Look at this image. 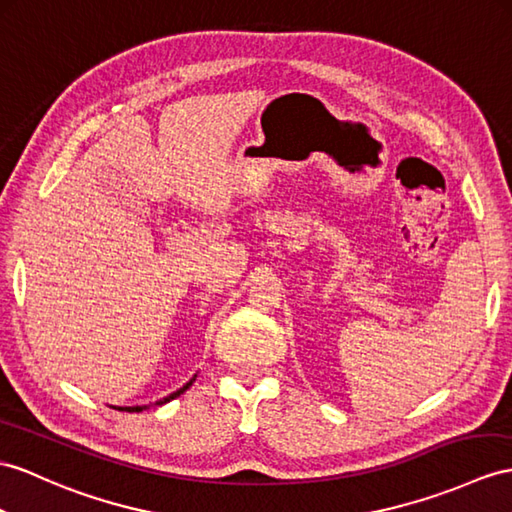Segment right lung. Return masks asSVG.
I'll return each instance as SVG.
<instances>
[{
  "instance_id": "add662e5",
  "label": "right lung",
  "mask_w": 512,
  "mask_h": 512,
  "mask_svg": "<svg viewBox=\"0 0 512 512\" xmlns=\"http://www.w3.org/2000/svg\"><path fill=\"white\" fill-rule=\"evenodd\" d=\"M193 380H195V378H193ZM193 380H189V382H186V384L182 386V389H178L176 393H171V395H167V397H162V400H158L156 404L160 406V404H167L169 400H176V397H178V395H182V393H184L186 389H189V386L193 384ZM143 408H147V406H126V408H119V410H128V413H141V410H143Z\"/></svg>"
}]
</instances>
